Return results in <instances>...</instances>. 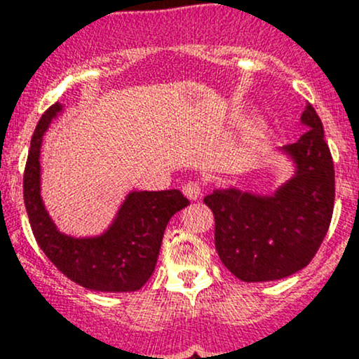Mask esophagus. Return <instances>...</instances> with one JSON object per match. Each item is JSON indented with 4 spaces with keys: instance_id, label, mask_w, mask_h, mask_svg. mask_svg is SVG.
I'll return each mask as SVG.
<instances>
[{
    "instance_id": "obj_1",
    "label": "esophagus",
    "mask_w": 359,
    "mask_h": 359,
    "mask_svg": "<svg viewBox=\"0 0 359 359\" xmlns=\"http://www.w3.org/2000/svg\"><path fill=\"white\" fill-rule=\"evenodd\" d=\"M182 192L187 199L197 201L201 196H203V185H201L199 182H196V180H192V182H187L184 185Z\"/></svg>"
}]
</instances>
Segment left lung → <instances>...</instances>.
<instances>
[{"mask_svg":"<svg viewBox=\"0 0 359 359\" xmlns=\"http://www.w3.org/2000/svg\"><path fill=\"white\" fill-rule=\"evenodd\" d=\"M309 130L282 150L295 174L273 196L217 189L204 197L214 214V243L222 265L243 282H271L297 273L323 243L334 209V163L320 118L311 104Z\"/></svg>","mask_w":359,"mask_h":359,"instance_id":"8db88e82","label":"left lung"}]
</instances>
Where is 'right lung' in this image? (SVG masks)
I'll return each mask as SVG.
<instances>
[{
  "label": "right lung",
  "mask_w": 359,
  "mask_h": 359,
  "mask_svg": "<svg viewBox=\"0 0 359 359\" xmlns=\"http://www.w3.org/2000/svg\"><path fill=\"white\" fill-rule=\"evenodd\" d=\"M62 111L55 102L40 118L32 137L23 174V199L32 231L53 265L72 282L97 292H135L154 273L163 231L177 211L189 205L182 192H130L108 231L96 238L60 233L40 197V147L52 119Z\"/></svg>",
  "instance_id": "add662e5"
}]
</instances>
